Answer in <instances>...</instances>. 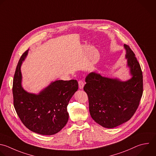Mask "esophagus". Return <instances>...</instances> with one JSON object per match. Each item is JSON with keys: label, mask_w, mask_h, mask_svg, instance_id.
<instances>
[{"label": "esophagus", "mask_w": 156, "mask_h": 156, "mask_svg": "<svg viewBox=\"0 0 156 156\" xmlns=\"http://www.w3.org/2000/svg\"><path fill=\"white\" fill-rule=\"evenodd\" d=\"M78 84H79V88L80 89H82L84 86V84L82 80H79L78 81Z\"/></svg>", "instance_id": "obj_1"}]
</instances>
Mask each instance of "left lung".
<instances>
[{
	"label": "left lung",
	"mask_w": 156,
	"mask_h": 156,
	"mask_svg": "<svg viewBox=\"0 0 156 156\" xmlns=\"http://www.w3.org/2000/svg\"><path fill=\"white\" fill-rule=\"evenodd\" d=\"M132 78L122 81L95 72L86 78L84 90L89 99L92 118L105 128H114L128 121L137 110L143 94V74L135 55L124 44Z\"/></svg>",
	"instance_id": "1"
}]
</instances>
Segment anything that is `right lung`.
<instances>
[{
  "label": "right lung",
  "mask_w": 156,
  "mask_h": 156,
  "mask_svg": "<svg viewBox=\"0 0 156 156\" xmlns=\"http://www.w3.org/2000/svg\"><path fill=\"white\" fill-rule=\"evenodd\" d=\"M28 53L21 56L13 83V104L23 124L30 130L43 135L59 132L69 119L67 105L78 89L76 80H56L38 94L25 90L21 84V67Z\"/></svg>",
  "instance_id": "obj_1"
}]
</instances>
